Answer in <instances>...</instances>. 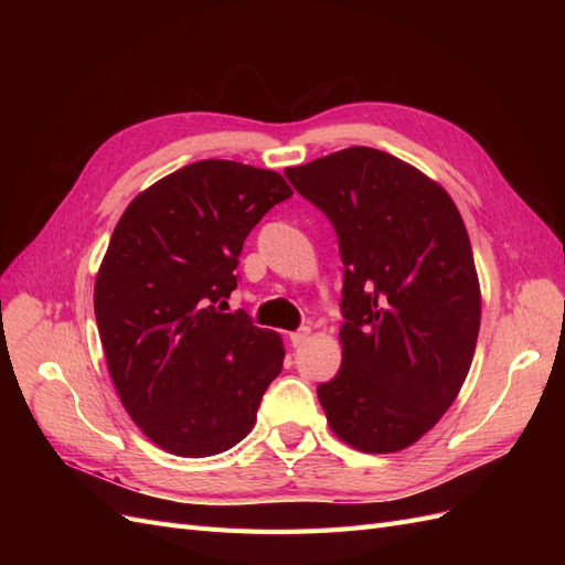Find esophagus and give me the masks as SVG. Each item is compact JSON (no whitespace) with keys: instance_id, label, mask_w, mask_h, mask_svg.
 I'll return each mask as SVG.
<instances>
[{"instance_id":"esophagus-1","label":"esophagus","mask_w":565,"mask_h":565,"mask_svg":"<svg viewBox=\"0 0 565 565\" xmlns=\"http://www.w3.org/2000/svg\"><path fill=\"white\" fill-rule=\"evenodd\" d=\"M309 334H311L309 328H301V330H297V332H289V341H292V347H301L303 341L309 339Z\"/></svg>"}]
</instances>
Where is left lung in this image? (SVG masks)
Masks as SVG:
<instances>
[{
    "label": "left lung",
    "mask_w": 565,
    "mask_h": 565,
    "mask_svg": "<svg viewBox=\"0 0 565 565\" xmlns=\"http://www.w3.org/2000/svg\"><path fill=\"white\" fill-rule=\"evenodd\" d=\"M285 177L332 221L344 264L341 367L318 386L355 450L413 446L455 403L481 328L473 252L452 198L419 169L353 146Z\"/></svg>",
    "instance_id": "left-lung-1"
}]
</instances>
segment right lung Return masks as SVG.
Here are the masks:
<instances>
[{"label": "right lung", "instance_id": "1", "mask_svg": "<svg viewBox=\"0 0 565 565\" xmlns=\"http://www.w3.org/2000/svg\"><path fill=\"white\" fill-rule=\"evenodd\" d=\"M292 198L270 169L200 160L131 200L94 287V313L113 384L134 424L179 457L241 443L282 370V339L241 309L245 237Z\"/></svg>", "mask_w": 565, "mask_h": 565}]
</instances>
